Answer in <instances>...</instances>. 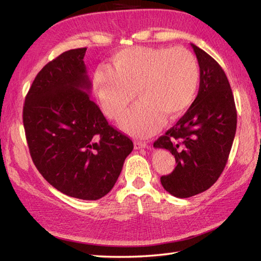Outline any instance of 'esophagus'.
<instances>
[{
  "label": "esophagus",
  "mask_w": 261,
  "mask_h": 261,
  "mask_svg": "<svg viewBox=\"0 0 261 261\" xmlns=\"http://www.w3.org/2000/svg\"><path fill=\"white\" fill-rule=\"evenodd\" d=\"M148 143L145 141H135V148L140 149V148H147Z\"/></svg>",
  "instance_id": "34e87169"
}]
</instances>
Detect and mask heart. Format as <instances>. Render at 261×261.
<instances>
[{"instance_id":"1","label":"heart","mask_w":261,"mask_h":261,"mask_svg":"<svg viewBox=\"0 0 261 261\" xmlns=\"http://www.w3.org/2000/svg\"><path fill=\"white\" fill-rule=\"evenodd\" d=\"M199 67L184 48L136 46L116 51L111 68L97 67L92 75L93 91L110 119H119L136 97L141 101L121 120L123 130L148 137L165 116L184 114L196 96Z\"/></svg>"}]
</instances>
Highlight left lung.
<instances>
[{"label":"left lung","mask_w":261,"mask_h":261,"mask_svg":"<svg viewBox=\"0 0 261 261\" xmlns=\"http://www.w3.org/2000/svg\"><path fill=\"white\" fill-rule=\"evenodd\" d=\"M199 66L196 98L178 122L153 142L175 157L173 173L160 177L166 191L179 198L205 192L219 179L228 162L237 130V110L224 70L193 45Z\"/></svg>","instance_id":"1"}]
</instances>
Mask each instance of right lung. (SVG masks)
Listing matches in <instances>:
<instances>
[{
    "mask_svg": "<svg viewBox=\"0 0 261 261\" xmlns=\"http://www.w3.org/2000/svg\"><path fill=\"white\" fill-rule=\"evenodd\" d=\"M85 53L65 51L39 71L25 96L23 125L43 178L66 195L95 201L113 188L134 142L90 98Z\"/></svg>",
    "mask_w": 261,
    "mask_h": 261,
    "instance_id": "obj_1",
    "label": "right lung"
}]
</instances>
